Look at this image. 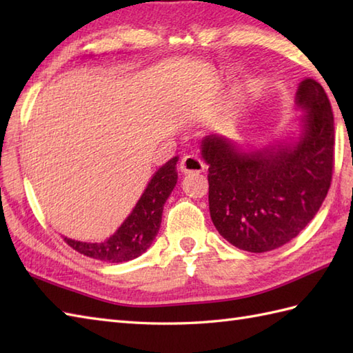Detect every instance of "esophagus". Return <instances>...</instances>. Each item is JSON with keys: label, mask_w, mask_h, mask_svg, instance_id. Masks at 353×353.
<instances>
[{"label": "esophagus", "mask_w": 353, "mask_h": 353, "mask_svg": "<svg viewBox=\"0 0 353 353\" xmlns=\"http://www.w3.org/2000/svg\"><path fill=\"white\" fill-rule=\"evenodd\" d=\"M205 163L201 162L197 156L186 154L183 159L179 163V170H181L183 174H190V172H201L205 171Z\"/></svg>", "instance_id": "esophagus-1"}]
</instances>
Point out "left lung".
Returning <instances> with one entry per match:
<instances>
[{
	"mask_svg": "<svg viewBox=\"0 0 353 353\" xmlns=\"http://www.w3.org/2000/svg\"><path fill=\"white\" fill-rule=\"evenodd\" d=\"M296 103L305 130L294 145L241 153L220 137L201 141L209 163V211L219 234L262 253L296 238L326 199L334 171V114L325 89L306 79Z\"/></svg>",
	"mask_w": 353,
	"mask_h": 353,
	"instance_id": "8db88e82",
	"label": "left lung"
}]
</instances>
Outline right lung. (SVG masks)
I'll return each instance as SVG.
<instances>
[{
    "label": "right lung",
    "instance_id": "add662e5",
    "mask_svg": "<svg viewBox=\"0 0 353 353\" xmlns=\"http://www.w3.org/2000/svg\"><path fill=\"white\" fill-rule=\"evenodd\" d=\"M177 157L157 170L147 188L119 229L103 243H80L63 238L65 243L85 256L103 262H125L141 256L161 228L163 205L177 182Z\"/></svg>",
    "mask_w": 353,
    "mask_h": 353
}]
</instances>
